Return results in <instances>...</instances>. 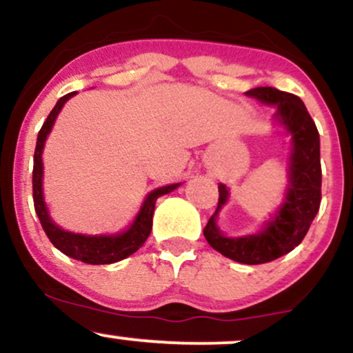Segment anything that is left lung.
<instances>
[{"label": "left lung", "instance_id": "8db88e82", "mask_svg": "<svg viewBox=\"0 0 353 353\" xmlns=\"http://www.w3.org/2000/svg\"><path fill=\"white\" fill-rule=\"evenodd\" d=\"M247 96L277 106V119L292 134V157H290V188L287 201L274 221L267 222L265 229L257 236L229 239L221 234L216 225L219 209L228 201V189L219 184V204L204 228V237L212 249L241 264L257 265L272 262L294 250L309 232L317 216L322 199V168H320V137L317 125L312 119L305 104L299 96L279 91L270 86L254 88Z\"/></svg>", "mask_w": 353, "mask_h": 353}]
</instances>
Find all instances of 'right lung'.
Segmentation results:
<instances>
[{"label": "right lung", "mask_w": 353, "mask_h": 353, "mask_svg": "<svg viewBox=\"0 0 353 353\" xmlns=\"http://www.w3.org/2000/svg\"><path fill=\"white\" fill-rule=\"evenodd\" d=\"M72 94H76V92H70V94L63 96V98L56 103V106L52 108V111L50 112V116H48V119L44 121L43 128L39 129L38 141H36L34 164H33L34 210L36 214H38L39 222H41L48 239H50L51 244L58 250H61V252L70 255V257L76 259V261L86 262V264H94V265L112 264V262L123 261V259L129 257V255L134 254L139 247L144 245L145 239L149 237V234H151V229H152V214H154V208H156L157 197L171 192V190L176 189L179 184L165 185V188L152 190V192L148 196V199L144 201L143 208H141V212L137 214L134 224L125 230V232L119 234V236H99V237L81 236V234L66 232V230L59 229L58 225L52 224L50 216H48L46 205H44V201H43L41 152L44 148V141H46V136L50 134L56 116H58V112L61 111V108H63V104L66 103Z\"/></svg>", "instance_id": "1"}]
</instances>
